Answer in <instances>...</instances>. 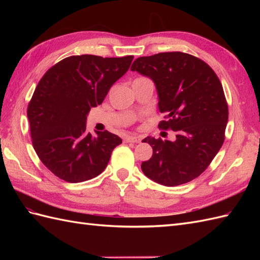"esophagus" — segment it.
<instances>
[{
  "label": "esophagus",
  "instance_id": "34e87169",
  "mask_svg": "<svg viewBox=\"0 0 260 260\" xmlns=\"http://www.w3.org/2000/svg\"><path fill=\"white\" fill-rule=\"evenodd\" d=\"M142 141L141 136H127L125 137V142L127 143H140Z\"/></svg>",
  "mask_w": 260,
  "mask_h": 260
}]
</instances>
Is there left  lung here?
Returning <instances> with one entry per match:
<instances>
[{
	"instance_id": "left-lung-1",
	"label": "left lung",
	"mask_w": 260,
	"mask_h": 260,
	"mask_svg": "<svg viewBox=\"0 0 260 260\" xmlns=\"http://www.w3.org/2000/svg\"><path fill=\"white\" fill-rule=\"evenodd\" d=\"M154 81L164 120L158 128L175 132V141L143 140L153 155L141 168L167 186L187 183L203 173L224 142L228 104L218 76L203 60L184 52L137 58L131 67Z\"/></svg>"
}]
</instances>
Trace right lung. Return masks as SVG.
I'll return each mask as SVG.
<instances>
[{
    "instance_id": "1",
    "label": "right lung",
    "mask_w": 260,
    "mask_h": 260,
    "mask_svg": "<svg viewBox=\"0 0 260 260\" xmlns=\"http://www.w3.org/2000/svg\"><path fill=\"white\" fill-rule=\"evenodd\" d=\"M133 56H71L49 69L27 106L32 145L48 170L66 182L96 178L106 169L120 137L86 131L87 115L101 105Z\"/></svg>"
}]
</instances>
